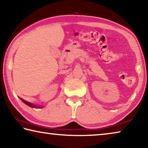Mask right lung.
<instances>
[{
  "instance_id": "add662e5",
  "label": "right lung",
  "mask_w": 148,
  "mask_h": 148,
  "mask_svg": "<svg viewBox=\"0 0 148 148\" xmlns=\"http://www.w3.org/2000/svg\"><path fill=\"white\" fill-rule=\"evenodd\" d=\"M20 99L22 101H23L25 104H27V106H30V107H31V108H36V106H35L34 105H33L32 104H31V103H30V102H27V101H24V100H23L22 99H21L20 98ZM39 108H41V107H39Z\"/></svg>"
}]
</instances>
